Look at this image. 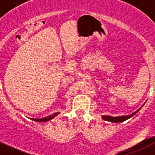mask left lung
Returning a JSON list of instances; mask_svg holds the SVG:
<instances>
[{
	"instance_id": "1",
	"label": "left lung",
	"mask_w": 155,
	"mask_h": 155,
	"mask_svg": "<svg viewBox=\"0 0 155 155\" xmlns=\"http://www.w3.org/2000/svg\"><path fill=\"white\" fill-rule=\"evenodd\" d=\"M140 109H139L137 111H136L135 113H133V114H131V115L122 116V117H110V116H103V117H102V118H103L104 120H105L110 121V122H113V123L123 122V121H125V120H127V119H129V118L132 117H133V116H134L135 114H136V113Z\"/></svg>"
}]
</instances>
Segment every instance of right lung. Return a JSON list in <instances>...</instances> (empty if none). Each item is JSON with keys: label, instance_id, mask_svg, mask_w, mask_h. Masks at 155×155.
Listing matches in <instances>:
<instances>
[{"label": "right lung", "instance_id": "right-lung-1", "mask_svg": "<svg viewBox=\"0 0 155 155\" xmlns=\"http://www.w3.org/2000/svg\"><path fill=\"white\" fill-rule=\"evenodd\" d=\"M58 113H55V114H53L52 115L49 116V117H47L42 118V119H31V120H35V121H37V122H45V121H49L51 120H52L54 117L55 116L58 115Z\"/></svg>", "mask_w": 155, "mask_h": 155}]
</instances>
